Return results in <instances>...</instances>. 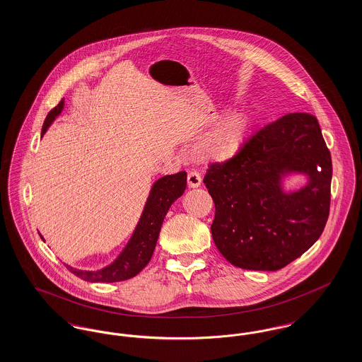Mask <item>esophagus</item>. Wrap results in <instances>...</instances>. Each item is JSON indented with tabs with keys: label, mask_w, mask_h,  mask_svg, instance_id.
Returning a JSON list of instances; mask_svg holds the SVG:
<instances>
[{
	"label": "esophagus",
	"mask_w": 362,
	"mask_h": 362,
	"mask_svg": "<svg viewBox=\"0 0 362 362\" xmlns=\"http://www.w3.org/2000/svg\"><path fill=\"white\" fill-rule=\"evenodd\" d=\"M187 185L189 189H198L202 185V177L198 173H189L187 175Z\"/></svg>",
	"instance_id": "obj_1"
}]
</instances>
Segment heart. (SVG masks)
<instances>
[{"label": "heart", "instance_id": "obj_1", "mask_svg": "<svg viewBox=\"0 0 362 362\" xmlns=\"http://www.w3.org/2000/svg\"><path fill=\"white\" fill-rule=\"evenodd\" d=\"M252 119L247 111H233L198 138L191 156L199 161L224 164L240 155L251 134Z\"/></svg>", "mask_w": 362, "mask_h": 362}]
</instances>
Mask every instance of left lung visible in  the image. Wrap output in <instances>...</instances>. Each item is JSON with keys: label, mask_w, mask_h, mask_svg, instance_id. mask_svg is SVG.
<instances>
[{"label": "left lung", "mask_w": 362, "mask_h": 362, "mask_svg": "<svg viewBox=\"0 0 362 362\" xmlns=\"http://www.w3.org/2000/svg\"><path fill=\"white\" fill-rule=\"evenodd\" d=\"M304 175L298 189L286 180ZM332 164L317 119L288 114L248 139L243 152L213 164L204 183L216 206L211 236L229 263L276 272L301 257L326 226Z\"/></svg>", "instance_id": "obj_1"}]
</instances>
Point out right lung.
Listing matches in <instances>:
<instances>
[{"mask_svg":"<svg viewBox=\"0 0 362 362\" xmlns=\"http://www.w3.org/2000/svg\"><path fill=\"white\" fill-rule=\"evenodd\" d=\"M65 107L64 99L52 108L46 117V121L42 127V137L49 130L52 122L62 112ZM187 187V173L185 171L167 175L156 180L149 191L148 199L145 202L137 226L132 238L122 250L121 254L114 262L100 270H80L69 264L66 267L74 276L88 281V282H119L137 276L138 273L149 263L153 255L156 243L160 235V229L165 214L168 213L173 202L183 195ZM42 240L43 236L40 235Z\"/></svg>","mask_w":362,"mask_h":362,"instance_id":"add662e5","label":"right lung"}]
</instances>
